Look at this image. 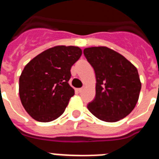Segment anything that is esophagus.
<instances>
[{"label":"esophagus","instance_id":"34e87169","mask_svg":"<svg viewBox=\"0 0 159 159\" xmlns=\"http://www.w3.org/2000/svg\"><path fill=\"white\" fill-rule=\"evenodd\" d=\"M77 90H78V92H83V90H84V88H78V89H77Z\"/></svg>","mask_w":159,"mask_h":159}]
</instances>
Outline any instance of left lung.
Returning a JSON list of instances; mask_svg holds the SVG:
<instances>
[{
  "label": "left lung",
  "mask_w": 159,
  "mask_h": 159,
  "mask_svg": "<svg viewBox=\"0 0 159 159\" xmlns=\"http://www.w3.org/2000/svg\"><path fill=\"white\" fill-rule=\"evenodd\" d=\"M84 54L95 70V97L88 110L100 120L117 122L135 107L141 90L138 70L121 54L107 47L87 48Z\"/></svg>",
  "instance_id": "obj_1"
}]
</instances>
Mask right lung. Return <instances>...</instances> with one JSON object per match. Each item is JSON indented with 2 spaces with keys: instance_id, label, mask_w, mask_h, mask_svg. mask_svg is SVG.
<instances>
[{
  "instance_id": "obj_1",
  "label": "right lung",
  "mask_w": 159,
  "mask_h": 159,
  "mask_svg": "<svg viewBox=\"0 0 159 159\" xmlns=\"http://www.w3.org/2000/svg\"><path fill=\"white\" fill-rule=\"evenodd\" d=\"M82 55L75 46H56L29 61L19 80V95L25 111L35 120L51 122L65 111L75 91L68 84L71 67Z\"/></svg>"
}]
</instances>
